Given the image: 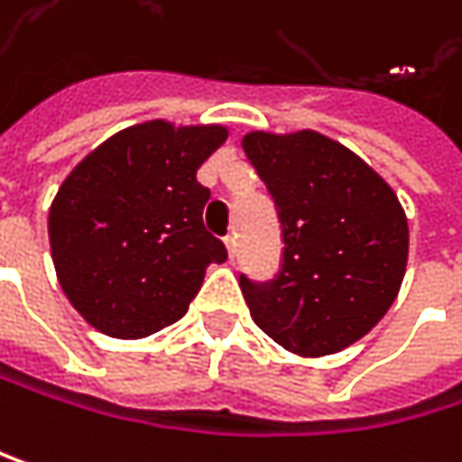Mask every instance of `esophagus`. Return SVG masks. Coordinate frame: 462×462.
<instances>
[{
  "label": "esophagus",
  "instance_id": "1",
  "mask_svg": "<svg viewBox=\"0 0 462 462\" xmlns=\"http://www.w3.org/2000/svg\"><path fill=\"white\" fill-rule=\"evenodd\" d=\"M224 246H226L229 260H236V257H238V238H236V236H226V238H224Z\"/></svg>",
  "mask_w": 462,
  "mask_h": 462
}]
</instances>
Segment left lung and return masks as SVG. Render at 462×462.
Listing matches in <instances>:
<instances>
[{
    "mask_svg": "<svg viewBox=\"0 0 462 462\" xmlns=\"http://www.w3.org/2000/svg\"><path fill=\"white\" fill-rule=\"evenodd\" d=\"M244 151L276 202L284 241L276 279L241 276L252 319L303 357L352 346L387 314L406 273L398 194L357 153L311 129L252 132Z\"/></svg>",
    "mask_w": 462,
    "mask_h": 462,
    "instance_id": "1",
    "label": "left lung"
}]
</instances>
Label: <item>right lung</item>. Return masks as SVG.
Returning <instances> with one entry per match:
<instances>
[{
  "instance_id": "right-lung-1",
  "label": "right lung",
  "mask_w": 462,
  "mask_h": 462,
  "mask_svg": "<svg viewBox=\"0 0 462 462\" xmlns=\"http://www.w3.org/2000/svg\"><path fill=\"white\" fill-rule=\"evenodd\" d=\"M226 140L218 124L145 121L94 148L59 186L48 238L72 309L110 338L178 322L226 249L202 224L199 164Z\"/></svg>"
}]
</instances>
